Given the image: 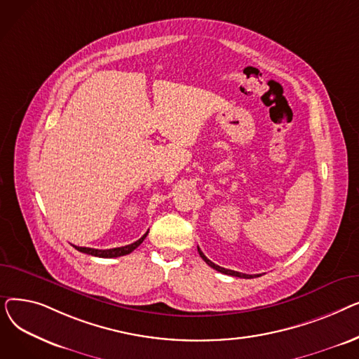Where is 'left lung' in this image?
I'll use <instances>...</instances> for the list:
<instances>
[{"instance_id":"8db88e82","label":"left lung","mask_w":359,"mask_h":359,"mask_svg":"<svg viewBox=\"0 0 359 359\" xmlns=\"http://www.w3.org/2000/svg\"><path fill=\"white\" fill-rule=\"evenodd\" d=\"M198 252H199V256L206 262V265H210L212 269L221 272V273H225V275H231V276H237V278H246V279H250V278H255V276H260V275H248V273H241V272H236V271H231V269H225V268H221L218 265H215L214 262H211L208 257H206L202 250L198 248Z\"/></svg>"}]
</instances>
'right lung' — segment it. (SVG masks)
Returning a JSON list of instances; mask_svg holds the SVG:
<instances>
[{"mask_svg": "<svg viewBox=\"0 0 359 359\" xmlns=\"http://www.w3.org/2000/svg\"><path fill=\"white\" fill-rule=\"evenodd\" d=\"M148 231L140 238L137 240L135 243L132 244H128V246H122V248H115V249H106V250H100V249H91V248H80V246H72L77 249L79 252L81 253H87V255H91V256H96V257H119V256H125V255H129L130 252H134L140 244L144 241V238L147 237Z\"/></svg>", "mask_w": 359, "mask_h": 359, "instance_id": "1", "label": "right lung"}]
</instances>
